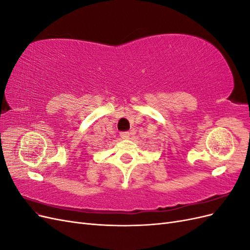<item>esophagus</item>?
<instances>
[{
	"mask_svg": "<svg viewBox=\"0 0 250 250\" xmlns=\"http://www.w3.org/2000/svg\"><path fill=\"white\" fill-rule=\"evenodd\" d=\"M121 138L122 139H124V140H128L130 138V132H128V131H125V132H121Z\"/></svg>",
	"mask_w": 250,
	"mask_h": 250,
	"instance_id": "34e87169",
	"label": "esophagus"
}]
</instances>
